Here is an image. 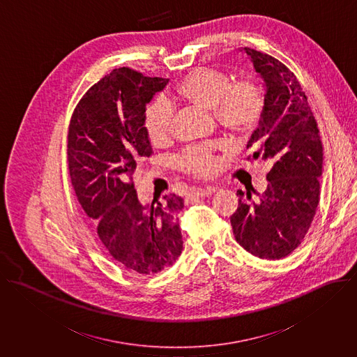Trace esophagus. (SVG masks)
I'll return each mask as SVG.
<instances>
[{"label": "esophagus", "instance_id": "obj_1", "mask_svg": "<svg viewBox=\"0 0 357 357\" xmlns=\"http://www.w3.org/2000/svg\"><path fill=\"white\" fill-rule=\"evenodd\" d=\"M214 192V188H193V189H190V193H189L188 199L193 200V199H197V197H207Z\"/></svg>", "mask_w": 357, "mask_h": 357}]
</instances>
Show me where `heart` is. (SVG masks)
<instances>
[{"mask_svg":"<svg viewBox=\"0 0 357 357\" xmlns=\"http://www.w3.org/2000/svg\"><path fill=\"white\" fill-rule=\"evenodd\" d=\"M178 100L210 110L218 126L234 135L252 134L264 120L266 93L251 77L231 81L230 75L214 68H196L185 74L174 88ZM172 112L167 102L153 100L146 106L143 126L153 144L165 142L171 132ZM176 164L185 172L207 176L216 168L213 153L204 147H188Z\"/></svg>","mask_w":357,"mask_h":357,"instance_id":"b5f03b06","label":"heart"}]
</instances>
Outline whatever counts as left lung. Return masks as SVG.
I'll return each mask as SVG.
<instances>
[{"mask_svg":"<svg viewBox=\"0 0 357 357\" xmlns=\"http://www.w3.org/2000/svg\"><path fill=\"white\" fill-rule=\"evenodd\" d=\"M244 51L266 84L265 116L247 146L255 149L247 160H268L272 168L261 199L252 202L247 193L230 223L245 251L273 261L296 250L312 225L320 200L323 146L295 74L268 54Z\"/></svg>","mask_w":357,"mask_h":357,"instance_id":"8db88e82","label":"left lung"}]
</instances>
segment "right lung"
Instances as JSON below:
<instances>
[{"label": "right lung", "instance_id": "obj_1", "mask_svg": "<svg viewBox=\"0 0 357 357\" xmlns=\"http://www.w3.org/2000/svg\"><path fill=\"white\" fill-rule=\"evenodd\" d=\"M167 84L130 68L93 84L73 112L68 165L81 208L107 254L126 269L151 276L169 268L183 248L176 195L142 206L134 175L153 149L143 126L146 103Z\"/></svg>", "mask_w": 357, "mask_h": 357}]
</instances>
